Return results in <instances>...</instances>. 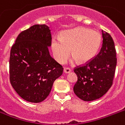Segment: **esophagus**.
Here are the masks:
<instances>
[{
  "label": "esophagus",
  "instance_id": "esophagus-1",
  "mask_svg": "<svg viewBox=\"0 0 125 125\" xmlns=\"http://www.w3.org/2000/svg\"><path fill=\"white\" fill-rule=\"evenodd\" d=\"M71 69H69V68H67V67H65L64 69H63V72L65 73H69L71 72Z\"/></svg>",
  "mask_w": 125,
  "mask_h": 125
}]
</instances>
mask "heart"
Returning a JSON list of instances; mask_svg holds the SVG:
<instances>
[{"label":"heart","mask_w":125,"mask_h":125,"mask_svg":"<svg viewBox=\"0 0 125 125\" xmlns=\"http://www.w3.org/2000/svg\"><path fill=\"white\" fill-rule=\"evenodd\" d=\"M102 42V36L96 31L84 27H76L66 30L62 38L54 36L51 41L52 54L60 63L66 62L71 54L72 62L81 63L90 62L96 56Z\"/></svg>","instance_id":"heart-1"}]
</instances>
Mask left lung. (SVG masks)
Listing matches in <instances>:
<instances>
[{
    "label": "left lung",
    "mask_w": 125,
    "mask_h": 125,
    "mask_svg": "<svg viewBox=\"0 0 125 125\" xmlns=\"http://www.w3.org/2000/svg\"><path fill=\"white\" fill-rule=\"evenodd\" d=\"M102 46L95 58L74 69L78 80L73 91L82 100L90 102L102 97L113 83L117 58L114 42L109 33L102 31Z\"/></svg>",
    "instance_id": "obj_1"
}]
</instances>
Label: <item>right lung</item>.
<instances>
[{"label":"right lung","instance_id":"add662e5","mask_svg":"<svg viewBox=\"0 0 125 125\" xmlns=\"http://www.w3.org/2000/svg\"><path fill=\"white\" fill-rule=\"evenodd\" d=\"M52 35L46 25H34L18 35L10 57V80L23 100H44L54 81L63 73L62 66L50 55Z\"/></svg>","mask_w":125,"mask_h":125}]
</instances>
